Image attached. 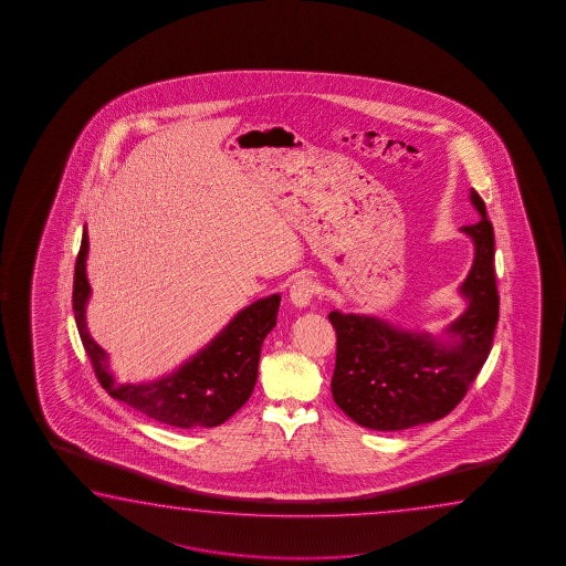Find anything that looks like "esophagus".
<instances>
[{
    "label": "esophagus",
    "instance_id": "34e87169",
    "mask_svg": "<svg viewBox=\"0 0 566 566\" xmlns=\"http://www.w3.org/2000/svg\"><path fill=\"white\" fill-rule=\"evenodd\" d=\"M315 295V281H311L308 277L297 279V281L291 285V291H289V298H291V303L298 308L308 307Z\"/></svg>",
    "mask_w": 566,
    "mask_h": 566
}]
</instances>
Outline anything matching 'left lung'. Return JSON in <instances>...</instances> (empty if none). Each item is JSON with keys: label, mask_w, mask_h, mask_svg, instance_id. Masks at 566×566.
Here are the masks:
<instances>
[{"label": "left lung", "mask_w": 566, "mask_h": 566, "mask_svg": "<svg viewBox=\"0 0 566 566\" xmlns=\"http://www.w3.org/2000/svg\"><path fill=\"white\" fill-rule=\"evenodd\" d=\"M471 201L481 218L461 228L475 245L470 275L461 285L470 305L448 328L450 345L374 316L328 315L336 333L333 398L365 428L406 430L440 420L463 400L488 360L499 321L495 235L475 190Z\"/></svg>", "instance_id": "1"}]
</instances>
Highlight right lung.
Segmentation results:
<instances>
[{"instance_id":"right-lung-1","label":"right lung","mask_w":566,"mask_h":566,"mask_svg":"<svg viewBox=\"0 0 566 566\" xmlns=\"http://www.w3.org/2000/svg\"><path fill=\"white\" fill-rule=\"evenodd\" d=\"M86 230L75 263L73 311L78 335L96 378L106 392L156 422L174 428H213L226 422L250 400L258 380L259 355L265 336L277 323L281 297L259 298L233 316L230 325L176 373L148 384H116L108 374L106 353L88 335L85 305Z\"/></svg>"}]
</instances>
